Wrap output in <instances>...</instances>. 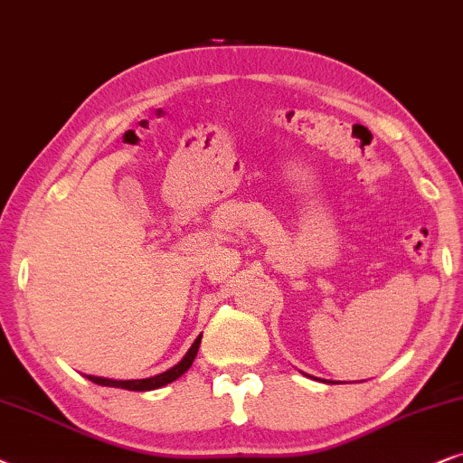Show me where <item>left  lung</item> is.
Instances as JSON below:
<instances>
[{"label": "left lung", "instance_id": "8db88e82", "mask_svg": "<svg viewBox=\"0 0 463 463\" xmlns=\"http://www.w3.org/2000/svg\"><path fill=\"white\" fill-rule=\"evenodd\" d=\"M326 383H328V381H326Z\"/></svg>", "mask_w": 463, "mask_h": 463}]
</instances>
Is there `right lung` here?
<instances>
[{
	"instance_id": "add662e5",
	"label": "right lung",
	"mask_w": 463,
	"mask_h": 463,
	"mask_svg": "<svg viewBox=\"0 0 463 463\" xmlns=\"http://www.w3.org/2000/svg\"><path fill=\"white\" fill-rule=\"evenodd\" d=\"M201 336L199 335L194 338L193 347L186 351V355L182 357L180 362L174 368H169V371L160 373V374H154V377H147V379H106V377H95V374H84L86 379L92 381V383L97 385H106V387H120V390H131V392H150V390H158V387H165L169 383H174L175 379H180L184 373L188 371L190 366H193L194 357H196V351H199V345H201Z\"/></svg>"
}]
</instances>
